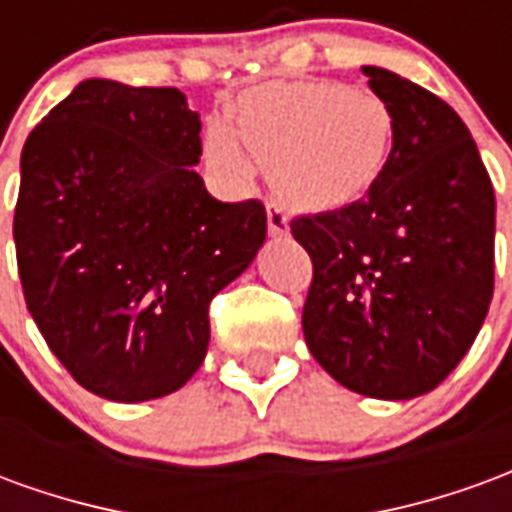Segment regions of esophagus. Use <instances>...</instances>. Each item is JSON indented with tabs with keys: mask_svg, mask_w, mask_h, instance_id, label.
Masks as SVG:
<instances>
[{
	"mask_svg": "<svg viewBox=\"0 0 512 512\" xmlns=\"http://www.w3.org/2000/svg\"><path fill=\"white\" fill-rule=\"evenodd\" d=\"M266 216H268V233L274 238H282V235L290 233V219L285 205L279 200H268L266 202Z\"/></svg>",
	"mask_w": 512,
	"mask_h": 512,
	"instance_id": "1",
	"label": "esophagus"
}]
</instances>
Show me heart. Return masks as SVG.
Segmentation results:
<instances>
[{"mask_svg":"<svg viewBox=\"0 0 512 512\" xmlns=\"http://www.w3.org/2000/svg\"><path fill=\"white\" fill-rule=\"evenodd\" d=\"M395 120L384 98L337 82H274L246 95L235 131L211 123L205 158L246 183L252 158L271 167L277 189L301 208L334 211L373 191L392 153Z\"/></svg>","mask_w":512,"mask_h":512,"instance_id":"heart-1","label":"heart"}]
</instances>
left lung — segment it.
Segmentation results:
<instances>
[{
	"label": "left lung",
	"mask_w": 512,
	"mask_h": 512,
	"mask_svg": "<svg viewBox=\"0 0 512 512\" xmlns=\"http://www.w3.org/2000/svg\"><path fill=\"white\" fill-rule=\"evenodd\" d=\"M362 73L392 112V153L362 200L290 224L315 268L301 326L337 384L411 400L450 376L488 315L494 186L452 106L386 68Z\"/></svg>",
	"instance_id": "obj_1"
}]
</instances>
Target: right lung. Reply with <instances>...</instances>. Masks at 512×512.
<instances>
[{"label":"right lung","instance_id":"add662e5","mask_svg":"<svg viewBox=\"0 0 512 512\" xmlns=\"http://www.w3.org/2000/svg\"><path fill=\"white\" fill-rule=\"evenodd\" d=\"M200 128L175 87L84 79L21 150L27 310L65 370L115 403L164 397L200 370L211 299L266 241L263 202L205 189Z\"/></svg>","mask_w":512,"mask_h":512}]
</instances>
